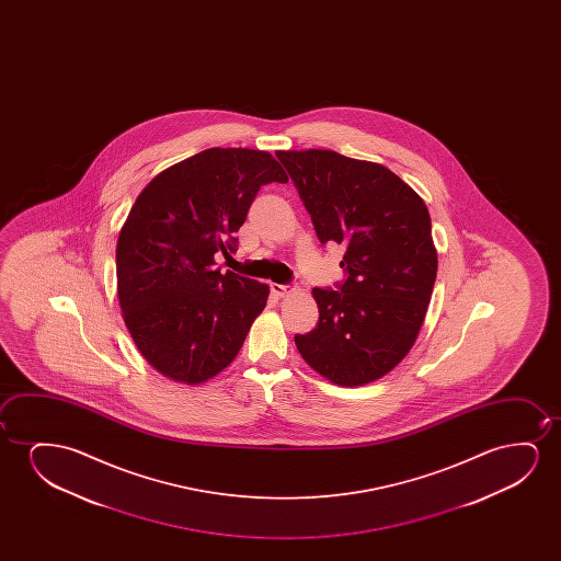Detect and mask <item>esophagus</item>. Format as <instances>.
Returning a JSON list of instances; mask_svg holds the SVG:
<instances>
[{"label": "esophagus", "mask_w": 561, "mask_h": 561, "mask_svg": "<svg viewBox=\"0 0 561 561\" xmlns=\"http://www.w3.org/2000/svg\"><path fill=\"white\" fill-rule=\"evenodd\" d=\"M291 291H295L293 285L272 284V293L277 295V297H285V295H289Z\"/></svg>", "instance_id": "esophagus-1"}]
</instances>
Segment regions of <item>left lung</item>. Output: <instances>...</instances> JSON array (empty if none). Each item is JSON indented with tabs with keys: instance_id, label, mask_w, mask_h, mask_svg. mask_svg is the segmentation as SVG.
Here are the masks:
<instances>
[{
	"instance_id": "obj_1",
	"label": "left lung",
	"mask_w": 561,
	"mask_h": 561,
	"mask_svg": "<svg viewBox=\"0 0 561 561\" xmlns=\"http://www.w3.org/2000/svg\"><path fill=\"white\" fill-rule=\"evenodd\" d=\"M322 243L345 247L339 289H312L320 320L295 345L339 387H362L407 358L437 277L430 210L394 172L330 149L276 151Z\"/></svg>"
}]
</instances>
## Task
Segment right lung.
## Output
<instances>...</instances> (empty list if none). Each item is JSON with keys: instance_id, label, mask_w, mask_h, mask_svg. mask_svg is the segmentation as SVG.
<instances>
[{"instance_id": "right-lung-1", "label": "right lung", "mask_w": 561, "mask_h": 561, "mask_svg": "<svg viewBox=\"0 0 561 561\" xmlns=\"http://www.w3.org/2000/svg\"><path fill=\"white\" fill-rule=\"evenodd\" d=\"M287 180L268 151L213 147L139 193L116 241V293L134 343L162 376L201 385L236 360L270 287L220 274L215 254L236 249L261 185Z\"/></svg>"}]
</instances>
